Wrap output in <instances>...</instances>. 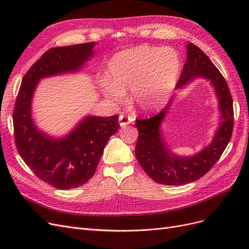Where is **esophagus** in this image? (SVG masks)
Returning a JSON list of instances; mask_svg holds the SVG:
<instances>
[{
  "label": "esophagus",
  "instance_id": "obj_1",
  "mask_svg": "<svg viewBox=\"0 0 249 249\" xmlns=\"http://www.w3.org/2000/svg\"><path fill=\"white\" fill-rule=\"evenodd\" d=\"M133 117L130 115H126V114H120L119 115V124L123 127H124L125 125L130 124L133 122Z\"/></svg>",
  "mask_w": 249,
  "mask_h": 249
}]
</instances>
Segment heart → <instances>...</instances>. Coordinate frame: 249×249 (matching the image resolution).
Returning <instances> with one entry per match:
<instances>
[{
    "label": "heart",
    "mask_w": 249,
    "mask_h": 249,
    "mask_svg": "<svg viewBox=\"0 0 249 249\" xmlns=\"http://www.w3.org/2000/svg\"><path fill=\"white\" fill-rule=\"evenodd\" d=\"M180 71V58L171 48L139 46L118 53L108 65L104 93L122 102L132 90L133 101L141 109L156 110L164 106L175 88Z\"/></svg>",
    "instance_id": "heart-1"
}]
</instances>
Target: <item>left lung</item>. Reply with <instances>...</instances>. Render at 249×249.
Here are the masks:
<instances>
[{
	"mask_svg": "<svg viewBox=\"0 0 249 249\" xmlns=\"http://www.w3.org/2000/svg\"><path fill=\"white\" fill-rule=\"evenodd\" d=\"M187 49V60L176 88H182L198 77L210 80L219 99L223 123L208 147L193 157L180 158L169 152L161 137L160 124L170 103L152 117L136 119L135 125L139 132L135 148L137 160L150 178L168 186L191 183L205 176L219 160L229 144L233 129L232 97L227 81L197 46L190 42Z\"/></svg>",
	"mask_w": 249,
	"mask_h": 249,
	"instance_id": "8db88e82",
	"label": "left lung"
}]
</instances>
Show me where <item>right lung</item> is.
<instances>
[{"label":"right lung","instance_id":"obj_1","mask_svg":"<svg viewBox=\"0 0 249 249\" xmlns=\"http://www.w3.org/2000/svg\"><path fill=\"white\" fill-rule=\"evenodd\" d=\"M94 42L48 50L22 78L13 109L17 149L35 176L57 189L87 183L96 170L109 138L119 127L118 115L88 116L69 136L52 139L36 129L31 100L39 79L77 71L93 54Z\"/></svg>","mask_w":249,"mask_h":249}]
</instances>
